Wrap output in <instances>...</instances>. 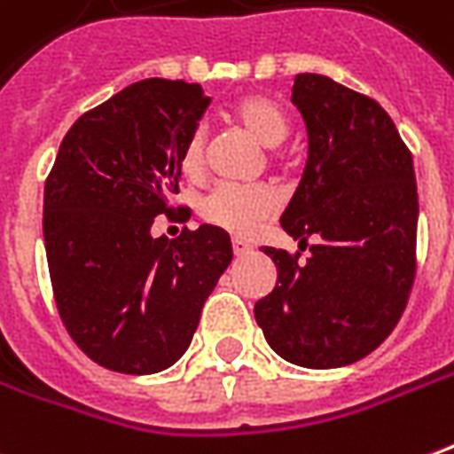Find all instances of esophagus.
<instances>
[{
	"mask_svg": "<svg viewBox=\"0 0 454 454\" xmlns=\"http://www.w3.org/2000/svg\"><path fill=\"white\" fill-rule=\"evenodd\" d=\"M250 250H253V246H250L248 240H243V238H233V253H236L238 258H240V255H248Z\"/></svg>",
	"mask_w": 454,
	"mask_h": 454,
	"instance_id": "1",
	"label": "esophagus"
}]
</instances>
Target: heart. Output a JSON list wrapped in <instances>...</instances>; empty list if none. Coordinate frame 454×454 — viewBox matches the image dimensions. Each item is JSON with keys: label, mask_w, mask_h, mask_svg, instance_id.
Instances as JSON below:
<instances>
[{"label": "heart", "mask_w": 454, "mask_h": 454, "mask_svg": "<svg viewBox=\"0 0 454 454\" xmlns=\"http://www.w3.org/2000/svg\"><path fill=\"white\" fill-rule=\"evenodd\" d=\"M233 117L240 128L250 132L265 147H275L287 137V115L268 95H243L233 106ZM179 169L186 176H201L206 169L204 129H194L184 139L179 150ZM280 208V199L270 186H238L218 184L199 204V214L206 223L223 228L236 236H253Z\"/></svg>", "instance_id": "obj_1"}]
</instances>
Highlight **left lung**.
Returning <instances> with one entry per match:
<instances>
[{
    "label": "left lung",
    "mask_w": 454,
    "mask_h": 454,
    "mask_svg": "<svg viewBox=\"0 0 454 454\" xmlns=\"http://www.w3.org/2000/svg\"><path fill=\"white\" fill-rule=\"evenodd\" d=\"M293 103L309 135L302 182L282 228L312 255L265 248L278 285L255 319L282 359L337 369L364 359L393 332L415 280L418 189L411 150L373 98L300 73Z\"/></svg>",
    "instance_id": "left-lung-1"
}]
</instances>
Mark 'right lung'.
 I'll use <instances>...</instances> for the list:
<instances>
[{"label": "right lung", "mask_w": 454, "mask_h": 454, "mask_svg": "<svg viewBox=\"0 0 454 454\" xmlns=\"http://www.w3.org/2000/svg\"><path fill=\"white\" fill-rule=\"evenodd\" d=\"M208 103L199 83L128 85L73 122L46 176L43 240L56 309L78 348L110 371L169 369L233 258L223 228L150 236L154 216L174 211L179 150Z\"/></svg>", "instance_id": "1"}]
</instances>
